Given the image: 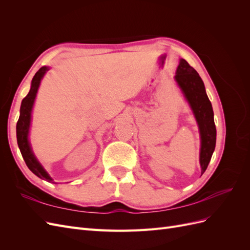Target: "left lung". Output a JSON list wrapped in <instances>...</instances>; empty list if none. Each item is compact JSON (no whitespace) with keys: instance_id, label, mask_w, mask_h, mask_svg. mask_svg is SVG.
Listing matches in <instances>:
<instances>
[{"instance_id":"obj_1","label":"left lung","mask_w":250,"mask_h":250,"mask_svg":"<svg viewBox=\"0 0 250 250\" xmlns=\"http://www.w3.org/2000/svg\"><path fill=\"white\" fill-rule=\"evenodd\" d=\"M174 79L186 98L198 125L200 135L199 163L202 175L208 168L216 146L217 132L213 107L199 74L183 58L179 60Z\"/></svg>"}]
</instances>
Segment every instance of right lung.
Instances as JSON below:
<instances>
[{
  "label": "right lung",
  "mask_w": 250,
  "mask_h": 250,
  "mask_svg": "<svg viewBox=\"0 0 250 250\" xmlns=\"http://www.w3.org/2000/svg\"><path fill=\"white\" fill-rule=\"evenodd\" d=\"M50 70L49 66H42L36 72L34 77L31 81V88H30L28 95L22 99L20 109V118L17 123V140L18 145L21 150L22 158L27 165V167L32 173H34L37 177H40L43 180H47L49 183H54V180L49 175V173L46 171L42 164L37 160L34 155L31 144L29 142V132L30 126H31V117H32V109L35 102V98L37 90L41 85L42 79L43 78L44 74Z\"/></svg>",
  "instance_id": "obj_1"
}]
</instances>
